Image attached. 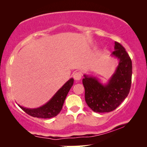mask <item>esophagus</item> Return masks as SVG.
<instances>
[{
	"label": "esophagus",
	"instance_id": "34e87169",
	"mask_svg": "<svg viewBox=\"0 0 147 147\" xmlns=\"http://www.w3.org/2000/svg\"><path fill=\"white\" fill-rule=\"evenodd\" d=\"M82 78V74L80 72H76L75 74H74V80H76V81H79L80 80H81Z\"/></svg>",
	"mask_w": 147,
	"mask_h": 147
}]
</instances>
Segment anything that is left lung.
Listing matches in <instances>:
<instances>
[{
	"label": "left lung",
	"instance_id": "1",
	"mask_svg": "<svg viewBox=\"0 0 147 147\" xmlns=\"http://www.w3.org/2000/svg\"><path fill=\"white\" fill-rule=\"evenodd\" d=\"M111 55L118 60V64L107 83L102 84L98 78L86 74L82 80L86 104L98 113L115 110L127 97L131 86L132 61L125 49L115 41Z\"/></svg>",
	"mask_w": 147,
	"mask_h": 147
}]
</instances>
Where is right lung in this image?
<instances>
[{"instance_id":"obj_1","label":"right lung","mask_w":147,"mask_h":147,"mask_svg":"<svg viewBox=\"0 0 147 147\" xmlns=\"http://www.w3.org/2000/svg\"><path fill=\"white\" fill-rule=\"evenodd\" d=\"M74 84V79L70 78L63 86L58 90L53 97L43 106L36 108L23 107L18 104V106L29 115L41 118H50L56 116L63 107L64 101L69 90Z\"/></svg>"}]
</instances>
